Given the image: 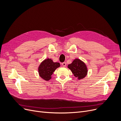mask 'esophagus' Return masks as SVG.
<instances>
[{
	"label": "esophagus",
	"mask_w": 121,
	"mask_h": 121,
	"mask_svg": "<svg viewBox=\"0 0 121 121\" xmlns=\"http://www.w3.org/2000/svg\"><path fill=\"white\" fill-rule=\"evenodd\" d=\"M62 66H64V67L66 66V62H62Z\"/></svg>",
	"instance_id": "34e87169"
}]
</instances>
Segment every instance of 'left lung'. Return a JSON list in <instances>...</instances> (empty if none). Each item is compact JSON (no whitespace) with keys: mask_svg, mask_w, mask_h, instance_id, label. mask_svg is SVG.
I'll list each match as a JSON object with an SVG mask.
<instances>
[{"mask_svg":"<svg viewBox=\"0 0 121 121\" xmlns=\"http://www.w3.org/2000/svg\"><path fill=\"white\" fill-rule=\"evenodd\" d=\"M68 68L70 69L74 76L79 80L83 79L87 75V67L80 59H75L71 64L68 65Z\"/></svg>","mask_w":121,"mask_h":121,"instance_id":"8db88e82","label":"left lung"}]
</instances>
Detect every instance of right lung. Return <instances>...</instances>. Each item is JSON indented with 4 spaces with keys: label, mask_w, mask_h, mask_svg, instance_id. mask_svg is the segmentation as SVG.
<instances>
[{
    "label": "right lung",
    "mask_w": 121,
    "mask_h": 121,
    "mask_svg": "<svg viewBox=\"0 0 121 121\" xmlns=\"http://www.w3.org/2000/svg\"><path fill=\"white\" fill-rule=\"evenodd\" d=\"M60 65L59 62H54L51 59H46L38 67L39 76L45 81H49L52 78V75Z\"/></svg>",
    "instance_id": "1"
}]
</instances>
